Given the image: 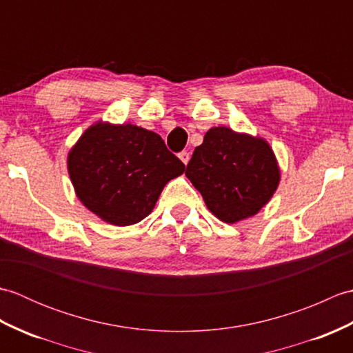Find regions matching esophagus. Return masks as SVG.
Returning a JSON list of instances; mask_svg holds the SVG:
<instances>
[{
  "mask_svg": "<svg viewBox=\"0 0 353 353\" xmlns=\"http://www.w3.org/2000/svg\"><path fill=\"white\" fill-rule=\"evenodd\" d=\"M179 157H181V161H182L185 165L190 162V153H188V152H181V153H179Z\"/></svg>",
  "mask_w": 353,
  "mask_h": 353,
  "instance_id": "obj_1",
  "label": "esophagus"
}]
</instances>
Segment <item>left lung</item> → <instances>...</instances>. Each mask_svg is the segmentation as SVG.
Here are the masks:
<instances>
[{
  "label": "left lung",
  "mask_w": 353,
  "mask_h": 353,
  "mask_svg": "<svg viewBox=\"0 0 353 353\" xmlns=\"http://www.w3.org/2000/svg\"><path fill=\"white\" fill-rule=\"evenodd\" d=\"M186 177L224 223L256 214L272 199L281 172L268 142L229 127H212L186 165Z\"/></svg>",
  "instance_id": "left-lung-1"
}]
</instances>
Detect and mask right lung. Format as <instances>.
<instances>
[{
    "label": "right lung",
    "instance_id": "obj_1",
    "mask_svg": "<svg viewBox=\"0 0 353 353\" xmlns=\"http://www.w3.org/2000/svg\"><path fill=\"white\" fill-rule=\"evenodd\" d=\"M185 171L154 132L133 124L97 123L68 154L71 182L89 211L129 226L153 211L163 186Z\"/></svg>",
    "mask_w": 353,
    "mask_h": 353
}]
</instances>
